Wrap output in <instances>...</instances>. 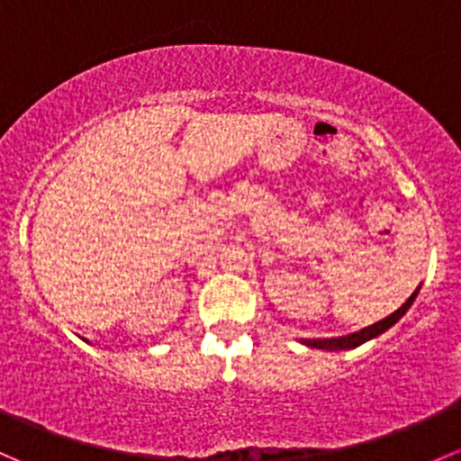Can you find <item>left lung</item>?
I'll use <instances>...</instances> for the list:
<instances>
[{"mask_svg":"<svg viewBox=\"0 0 461 461\" xmlns=\"http://www.w3.org/2000/svg\"><path fill=\"white\" fill-rule=\"evenodd\" d=\"M417 294H420V287L412 292L411 299H408L406 303H403L402 308L397 310V312H393L390 317L376 321V323L368 325V328H364V330H359V332H352V334H348V337H337V339H303L301 343H305V346H310V348H319V350H352V348L361 346V343L370 341V339L379 337V334H384L385 330L393 328V325L397 323V321L408 312V308H411Z\"/></svg>","mask_w":461,"mask_h":461,"instance_id":"left-lung-1","label":"left lung"}]
</instances>
